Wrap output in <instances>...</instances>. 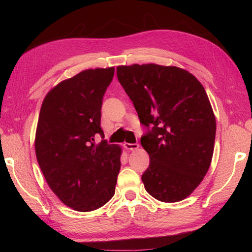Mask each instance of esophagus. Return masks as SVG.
<instances>
[{
	"label": "esophagus",
	"instance_id": "obj_1",
	"mask_svg": "<svg viewBox=\"0 0 252 252\" xmlns=\"http://www.w3.org/2000/svg\"><path fill=\"white\" fill-rule=\"evenodd\" d=\"M123 147H125L126 150H136V149H139V144L138 143H127L126 142L123 144Z\"/></svg>",
	"mask_w": 252,
	"mask_h": 252
}]
</instances>
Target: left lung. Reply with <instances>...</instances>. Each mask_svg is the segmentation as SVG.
I'll return each instance as SVG.
<instances>
[{"label": "left lung", "mask_w": 252, "mask_h": 252, "mask_svg": "<svg viewBox=\"0 0 252 252\" xmlns=\"http://www.w3.org/2000/svg\"><path fill=\"white\" fill-rule=\"evenodd\" d=\"M117 75L148 130L141 136L150 157L141 177L147 192L162 202L181 201L211 164L216 118L206 90L177 66L121 65Z\"/></svg>", "instance_id": "obj_1"}]
</instances>
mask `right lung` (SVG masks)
<instances>
[{
    "label": "right lung",
    "instance_id": "1",
    "mask_svg": "<svg viewBox=\"0 0 252 252\" xmlns=\"http://www.w3.org/2000/svg\"><path fill=\"white\" fill-rule=\"evenodd\" d=\"M114 67L89 69L60 82L44 97L35 155L51 190L67 207L88 212L114 195L121 148L102 140V100Z\"/></svg>",
    "mask_w": 252,
    "mask_h": 252
}]
</instances>
